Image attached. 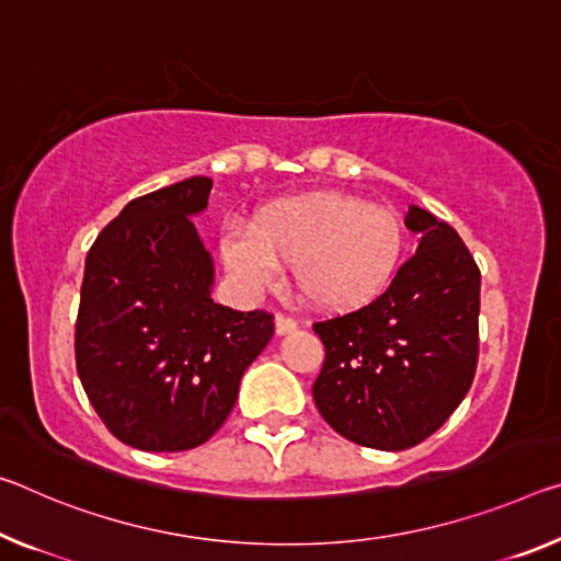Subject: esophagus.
Wrapping results in <instances>:
<instances>
[{
  "label": "esophagus",
  "instance_id": "34e87169",
  "mask_svg": "<svg viewBox=\"0 0 561 561\" xmlns=\"http://www.w3.org/2000/svg\"><path fill=\"white\" fill-rule=\"evenodd\" d=\"M297 329V322L291 317H284V314H277L274 317V332H277V336H284V334H291Z\"/></svg>",
  "mask_w": 561,
  "mask_h": 561
}]
</instances>
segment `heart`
<instances>
[{
  "label": "heart",
  "instance_id": "obj_1",
  "mask_svg": "<svg viewBox=\"0 0 561 561\" xmlns=\"http://www.w3.org/2000/svg\"><path fill=\"white\" fill-rule=\"evenodd\" d=\"M397 211L346 192H307L262 204L249 227L221 232L219 254L247 287L264 289L291 266L299 295L342 314L385 295L404 260Z\"/></svg>",
  "mask_w": 561,
  "mask_h": 561
}]
</instances>
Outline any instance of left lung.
Returning a JSON list of instances; mask_svg holds the SVG:
<instances>
[{"instance_id":"left-lung-1","label":"left lung","mask_w":561,"mask_h":561,"mask_svg":"<svg viewBox=\"0 0 561 561\" xmlns=\"http://www.w3.org/2000/svg\"><path fill=\"white\" fill-rule=\"evenodd\" d=\"M416 254L359 312L317 322L327 359L319 414L362 447L402 451L449 420L469 392L479 346V270L447 221L412 204Z\"/></svg>"}]
</instances>
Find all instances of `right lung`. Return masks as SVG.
I'll use <instances>...</instances> for the list:
<instances>
[{"label":"right lung","mask_w":561,"mask_h":561,"mask_svg":"<svg viewBox=\"0 0 561 561\" xmlns=\"http://www.w3.org/2000/svg\"><path fill=\"white\" fill-rule=\"evenodd\" d=\"M209 190V176H190L131 199L84 262L79 379L106 430L141 451L207 442L274 334L272 314L211 299L215 260L192 221Z\"/></svg>","instance_id":"add662e5"}]
</instances>
